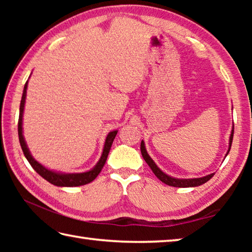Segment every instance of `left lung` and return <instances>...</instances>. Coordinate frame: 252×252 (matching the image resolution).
Returning a JSON list of instances; mask_svg holds the SVG:
<instances>
[{"label":"left lung","instance_id":"8db88e82","mask_svg":"<svg viewBox=\"0 0 252 252\" xmlns=\"http://www.w3.org/2000/svg\"><path fill=\"white\" fill-rule=\"evenodd\" d=\"M233 129L234 127L232 126V130H231V133H230V138H229V148H228V151L225 153V157L228 156V153L230 151V149H231V143H232V139H233ZM141 155L143 157L144 161L147 162L149 167L151 168L152 172L156 174V177L161 180L163 183L168 186H171V187H177V188H190V187H198V186H201L203 183H206L207 181L210 180V179L213 177V174L215 173H210L208 174V176H204L201 178H192V179H178V178H173L171 176H169V174L164 173L162 170L158 167L156 164V162L152 160V158L148 155L147 152V149H146V144H144V141L142 140L141 141Z\"/></svg>","mask_w":252,"mask_h":252}]
</instances>
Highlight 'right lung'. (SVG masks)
Returning <instances> with one entry per match:
<instances>
[{
    "instance_id": "1",
    "label": "right lung",
    "mask_w": 252,
    "mask_h": 252,
    "mask_svg": "<svg viewBox=\"0 0 252 252\" xmlns=\"http://www.w3.org/2000/svg\"><path fill=\"white\" fill-rule=\"evenodd\" d=\"M27 89H28V81L24 85L22 99H21L18 132H19V140H20L21 148H22V151L24 153L25 158H27V160L29 161V163L32 165V168L35 170V171L39 173L42 178H44L46 181H49L50 183H52V185L57 187H80V186L88 185V183L92 182L97 177V174L101 172L102 168H103V165L105 164V161L108 159L111 146H112L113 140L118 133V130L111 131L109 132L108 135H106L101 158L99 159V161H97V163L92 169L81 173H64V172H60V171H55V170L48 169L46 167H44L43 164H41L40 162H37L32 157L23 135V113H24L25 99H27Z\"/></svg>"
}]
</instances>
